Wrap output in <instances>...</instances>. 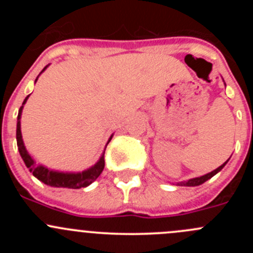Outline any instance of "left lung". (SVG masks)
<instances>
[{
  "instance_id": "8db88e82",
  "label": "left lung",
  "mask_w": 253,
  "mask_h": 253,
  "mask_svg": "<svg viewBox=\"0 0 253 253\" xmlns=\"http://www.w3.org/2000/svg\"><path fill=\"white\" fill-rule=\"evenodd\" d=\"M226 163H228V160H226V162L224 163L223 165H220V167H219L218 169L213 170V171H211V172H209V174H207V175H203V176H201V177L191 178V180H188V181H182V182H178L177 185H178V186H198V185H202V183H203V182H206L207 180H209V178H211V177H213V176L215 175L216 172H219V171H220V170L223 169L224 167H225V164H226Z\"/></svg>"
}]
</instances>
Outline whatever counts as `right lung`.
<instances>
[{
    "instance_id": "right-lung-1",
    "label": "right lung",
    "mask_w": 253,
    "mask_h": 253,
    "mask_svg": "<svg viewBox=\"0 0 253 253\" xmlns=\"http://www.w3.org/2000/svg\"><path fill=\"white\" fill-rule=\"evenodd\" d=\"M28 98H29V95L24 99V101H23V105H24ZM23 105H22V108L19 109V112H18L17 145H18V150H19V153H20V157H22V159L24 160L25 165H27V168L29 169V171L33 172V175H34L38 180H40L42 182L46 183V185H48V186H52V187L82 188V187H86V186H89L91 182H93V181H95L96 178L99 177V175L103 172L104 167H105L104 154H103V157L100 158V160H99V162L96 163L93 168H90V169L85 170V171H83V172H78V174H68V172H66L65 174V172L51 171V170L42 167V165L35 164V162L32 159V157L28 154L27 149H25V147H24V143H23V139H22V132H20V114H22ZM110 141H111V137H110V139H109V142ZM109 142H108V144H109Z\"/></svg>"
}]
</instances>
